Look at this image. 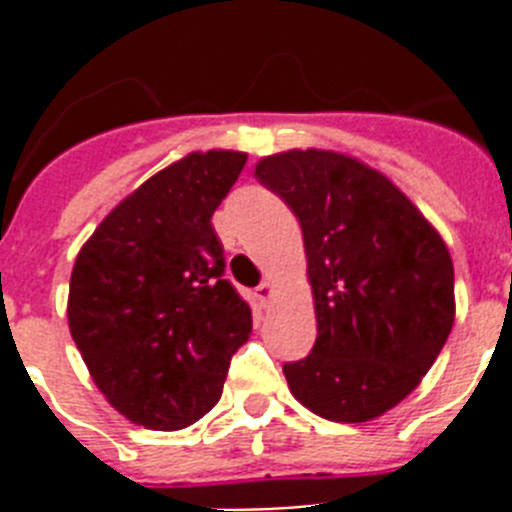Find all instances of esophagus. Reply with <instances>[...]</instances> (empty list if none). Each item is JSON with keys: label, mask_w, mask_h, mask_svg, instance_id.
<instances>
[{"label": "esophagus", "mask_w": 512, "mask_h": 512, "mask_svg": "<svg viewBox=\"0 0 512 512\" xmlns=\"http://www.w3.org/2000/svg\"><path fill=\"white\" fill-rule=\"evenodd\" d=\"M256 297H259V302L264 307L269 305L271 297H274V284H271V282H261L259 289H256Z\"/></svg>", "instance_id": "1"}]
</instances>
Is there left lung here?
Listing matches in <instances>:
<instances>
[{
	"label": "left lung",
	"mask_w": 512,
	"mask_h": 512,
	"mask_svg": "<svg viewBox=\"0 0 512 512\" xmlns=\"http://www.w3.org/2000/svg\"><path fill=\"white\" fill-rule=\"evenodd\" d=\"M256 179L302 225L318 338L284 364L320 418L366 423L428 374L454 325V264L418 207L379 171L333 151L261 158Z\"/></svg>",
	"instance_id": "8db88e82"
}]
</instances>
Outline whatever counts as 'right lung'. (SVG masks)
Wrapping results in <instances>:
<instances>
[{
  "mask_svg": "<svg viewBox=\"0 0 512 512\" xmlns=\"http://www.w3.org/2000/svg\"><path fill=\"white\" fill-rule=\"evenodd\" d=\"M246 158L197 151L166 166L104 217L76 256V348L112 408L151 431H179L210 413L251 336V307L223 277L212 228Z\"/></svg>",
  "mask_w": 512,
  "mask_h": 512,
  "instance_id": "obj_1",
  "label": "right lung"
}]
</instances>
